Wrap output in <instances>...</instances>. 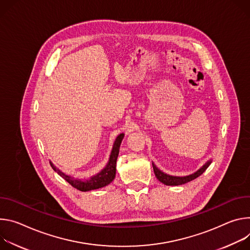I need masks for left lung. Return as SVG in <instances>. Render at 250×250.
<instances>
[{"label": "left lung", "mask_w": 250, "mask_h": 250, "mask_svg": "<svg viewBox=\"0 0 250 250\" xmlns=\"http://www.w3.org/2000/svg\"><path fill=\"white\" fill-rule=\"evenodd\" d=\"M211 164V160L208 161L203 167L201 169H199L196 173H193L191 175H188V176H185V177H177V176H170L168 174H165L163 173L162 171H160L156 166L154 165L153 163V169H154V173H155V176L156 178L161 182L163 183L164 185L166 186H179V185H184V184H187L192 180L197 179L198 177H200L208 168V166Z\"/></svg>", "instance_id": "left-lung-1"}]
</instances>
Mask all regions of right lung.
<instances>
[{"label":"right lung","instance_id":"1","mask_svg":"<svg viewBox=\"0 0 250 250\" xmlns=\"http://www.w3.org/2000/svg\"><path fill=\"white\" fill-rule=\"evenodd\" d=\"M124 138V134H120L117 136L116 140L113 144L112 151H111V155L109 158V162L106 165V167L97 175L91 177L89 180H79V179H74L70 176H67L63 174L61 170H59L57 167H54L53 164L50 162V165L52 169L57 172L61 177H62L67 183H69L73 188L81 190V191H88L96 188H103L107 185H109L111 182H112L115 178L116 175V161L118 158L119 154V149L121 142Z\"/></svg>","mask_w":250,"mask_h":250}]
</instances>
